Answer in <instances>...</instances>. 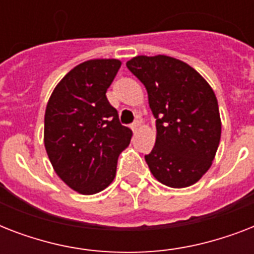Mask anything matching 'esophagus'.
<instances>
[{
  "label": "esophagus",
  "mask_w": 254,
  "mask_h": 254,
  "mask_svg": "<svg viewBox=\"0 0 254 254\" xmlns=\"http://www.w3.org/2000/svg\"><path fill=\"white\" fill-rule=\"evenodd\" d=\"M139 127H141V123H139V121H135V123H133L130 125V129L133 131H137L139 129Z\"/></svg>",
  "instance_id": "esophagus-1"
}]
</instances>
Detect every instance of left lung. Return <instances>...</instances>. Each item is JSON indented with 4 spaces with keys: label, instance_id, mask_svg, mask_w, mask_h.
<instances>
[{
    "label": "left lung",
    "instance_id": "left-lung-1",
    "mask_svg": "<svg viewBox=\"0 0 254 254\" xmlns=\"http://www.w3.org/2000/svg\"><path fill=\"white\" fill-rule=\"evenodd\" d=\"M127 67L146 88L157 119L155 145L145 155L151 174L173 189L192 186L208 171L220 142L215 92L196 69L167 55H138Z\"/></svg>",
    "mask_w": 254,
    "mask_h": 254
}]
</instances>
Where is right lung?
<instances>
[{
	"mask_svg": "<svg viewBox=\"0 0 254 254\" xmlns=\"http://www.w3.org/2000/svg\"><path fill=\"white\" fill-rule=\"evenodd\" d=\"M120 67L119 59L83 62L58 83L46 107L50 162L69 189L83 195L111 185L120 153L130 143L133 133L120 124L105 96Z\"/></svg>",
	"mask_w": 254,
	"mask_h": 254,
	"instance_id": "add662e5",
	"label": "right lung"
}]
</instances>
